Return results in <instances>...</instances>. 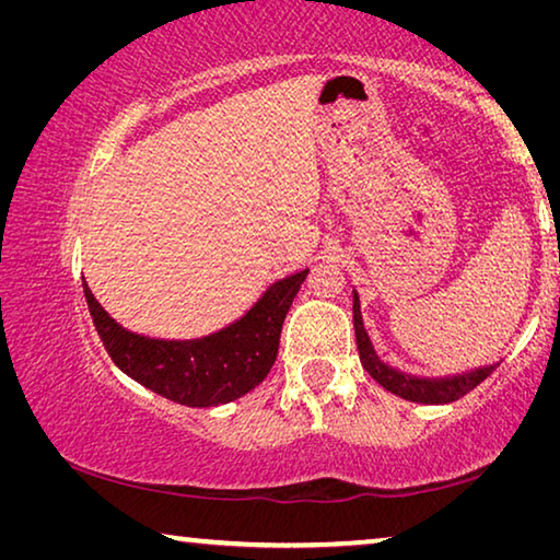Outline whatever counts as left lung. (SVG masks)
Instances as JSON below:
<instances>
[{
  "label": "left lung",
  "mask_w": 560,
  "mask_h": 560,
  "mask_svg": "<svg viewBox=\"0 0 560 560\" xmlns=\"http://www.w3.org/2000/svg\"><path fill=\"white\" fill-rule=\"evenodd\" d=\"M353 328H355V343H358V355L360 363L375 383H381L387 393H393L402 400L410 402H422V405H447L459 400L462 395H467L474 390L481 381L497 371L499 363L491 365H479V368H469L464 373H454V375H412L405 371H397V368L387 365L381 355L375 353L373 340L368 336V330L363 326V316H360V299L358 291L353 289Z\"/></svg>",
  "instance_id": "obj_1"
}]
</instances>
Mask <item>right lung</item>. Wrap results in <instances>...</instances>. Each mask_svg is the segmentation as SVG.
Masks as SVG:
<instances>
[{
	"mask_svg": "<svg viewBox=\"0 0 560 560\" xmlns=\"http://www.w3.org/2000/svg\"><path fill=\"white\" fill-rule=\"evenodd\" d=\"M308 269L273 281L244 314L200 338H150L122 328L83 281L98 336L122 373L187 407H217L254 390L277 360L281 324Z\"/></svg>",
	"mask_w": 560,
	"mask_h": 560,
	"instance_id": "right-lung-1",
	"label": "right lung"
}]
</instances>
